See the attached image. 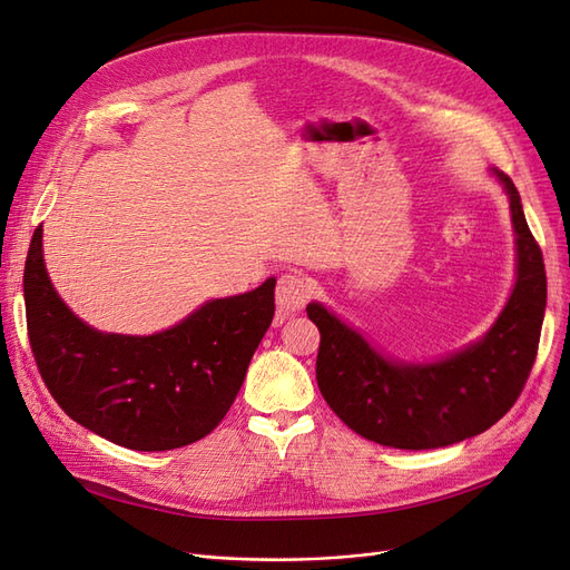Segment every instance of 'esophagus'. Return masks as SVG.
Returning <instances> with one entry per match:
<instances>
[{"label": "esophagus", "mask_w": 570, "mask_h": 570, "mask_svg": "<svg viewBox=\"0 0 570 570\" xmlns=\"http://www.w3.org/2000/svg\"><path fill=\"white\" fill-rule=\"evenodd\" d=\"M314 287L312 281L304 278L302 273H283L278 278V289H275V302H278V308L285 314L289 312H299L304 304L312 299Z\"/></svg>", "instance_id": "esophagus-1"}]
</instances>
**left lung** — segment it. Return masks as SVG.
Segmentation results:
<instances>
[{"mask_svg":"<svg viewBox=\"0 0 570 570\" xmlns=\"http://www.w3.org/2000/svg\"><path fill=\"white\" fill-rule=\"evenodd\" d=\"M494 174L511 199L519 278L502 316L478 344L440 364H392L327 308L306 306L321 333L318 390L356 435L394 450H435L485 433L521 396L538 356L547 273L519 189L504 170Z\"/></svg>","mask_w":570,"mask_h":570,"instance_id":"8db88e82","label":"left lung"}]
</instances>
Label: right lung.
I'll list each match as a JSON object with an SVG mask.
<instances>
[{"mask_svg": "<svg viewBox=\"0 0 570 570\" xmlns=\"http://www.w3.org/2000/svg\"><path fill=\"white\" fill-rule=\"evenodd\" d=\"M32 356L57 404L82 428L135 452H166L206 438L243 387L275 314V281L204 304L149 337L105 335L78 321L51 287L42 226L23 271Z\"/></svg>", "mask_w": 570, "mask_h": 570, "instance_id": "obj_1", "label": "right lung"}]
</instances>
